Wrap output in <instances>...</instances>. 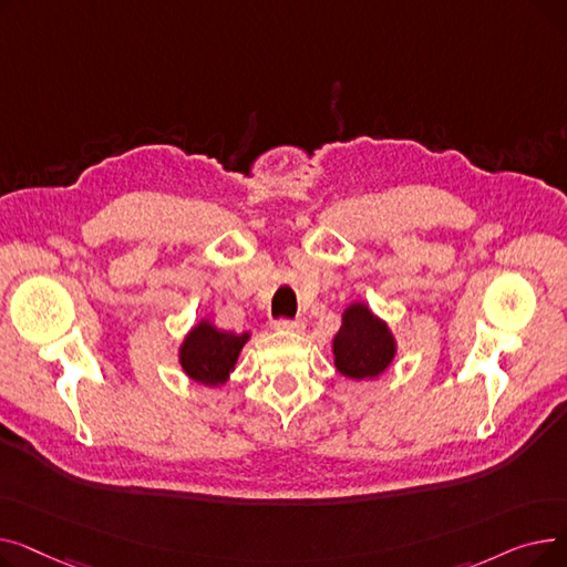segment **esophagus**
Returning a JSON list of instances; mask_svg holds the SVG:
<instances>
[{
    "label": "esophagus",
    "instance_id": "34e87169",
    "mask_svg": "<svg viewBox=\"0 0 567 567\" xmlns=\"http://www.w3.org/2000/svg\"><path fill=\"white\" fill-rule=\"evenodd\" d=\"M274 326L276 331H291V333H301L306 329L303 319H278Z\"/></svg>",
    "mask_w": 567,
    "mask_h": 567
}]
</instances>
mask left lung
Segmentation results:
<instances>
[{
  "mask_svg": "<svg viewBox=\"0 0 567 567\" xmlns=\"http://www.w3.org/2000/svg\"><path fill=\"white\" fill-rule=\"evenodd\" d=\"M395 338L365 303H351L342 312V326L333 338L336 368L340 374L363 381L389 370L395 359Z\"/></svg>",
  "mask_w": 567,
  "mask_h": 567,
  "instance_id": "8db88e82",
  "label": "left lung"
}]
</instances>
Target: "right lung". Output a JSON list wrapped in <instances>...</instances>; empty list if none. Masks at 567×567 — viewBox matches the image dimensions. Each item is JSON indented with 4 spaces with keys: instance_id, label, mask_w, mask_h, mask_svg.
I'll return each instance as SVG.
<instances>
[{
    "instance_id": "right-lung-1",
    "label": "right lung",
    "mask_w": 567,
    "mask_h": 567,
    "mask_svg": "<svg viewBox=\"0 0 567 567\" xmlns=\"http://www.w3.org/2000/svg\"><path fill=\"white\" fill-rule=\"evenodd\" d=\"M248 340L250 333L236 336L218 331L212 321L202 319L178 347V363L193 381L216 389V385H223L229 379L238 353H241Z\"/></svg>"
}]
</instances>
